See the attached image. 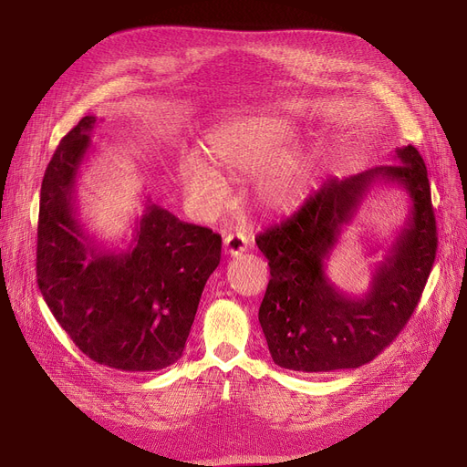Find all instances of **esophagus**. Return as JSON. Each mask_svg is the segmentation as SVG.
Wrapping results in <instances>:
<instances>
[{"label":"esophagus","mask_w":467,"mask_h":467,"mask_svg":"<svg viewBox=\"0 0 467 467\" xmlns=\"http://www.w3.org/2000/svg\"><path fill=\"white\" fill-rule=\"evenodd\" d=\"M248 236L244 234V233H233V234H229L227 238H225V242H223V250H225V254L227 255H231V257H236V255H240V254H244L248 250Z\"/></svg>","instance_id":"obj_1"}]
</instances>
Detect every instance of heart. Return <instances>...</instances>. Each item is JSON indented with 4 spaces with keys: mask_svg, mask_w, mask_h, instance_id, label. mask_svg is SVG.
Instances as JSON below:
<instances>
[{
    "mask_svg": "<svg viewBox=\"0 0 467 467\" xmlns=\"http://www.w3.org/2000/svg\"><path fill=\"white\" fill-rule=\"evenodd\" d=\"M296 136V125L285 117H244L212 130L206 138V153L217 168L254 174L280 159ZM180 182L189 199L202 210L217 208L227 196L225 180L201 159L185 157L182 161ZM310 187V166L299 157H284L259 180L261 199L282 212L299 206Z\"/></svg>",
    "mask_w": 467,
    "mask_h": 467,
    "instance_id": "1",
    "label": "heart"
}]
</instances>
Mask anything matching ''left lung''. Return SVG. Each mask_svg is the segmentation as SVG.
Returning <instances> with one entry per match:
<instances>
[{
	"label": "left lung",
	"mask_w": 467,
	"mask_h": 467,
	"mask_svg": "<svg viewBox=\"0 0 467 467\" xmlns=\"http://www.w3.org/2000/svg\"><path fill=\"white\" fill-rule=\"evenodd\" d=\"M396 159L398 164L327 180L296 213L255 238L271 266L259 324L275 363L284 369H356L375 359L419 306L435 261V213L428 170L416 147H400ZM379 181L403 186L411 210L370 289L350 298L327 278L325 259Z\"/></svg>",
	"instance_id": "left-lung-1"
}]
</instances>
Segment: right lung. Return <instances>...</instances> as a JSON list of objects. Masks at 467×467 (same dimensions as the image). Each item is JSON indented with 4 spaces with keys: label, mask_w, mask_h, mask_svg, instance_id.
<instances>
[{
    "label": "right lung",
    "mask_w": 467,
    "mask_h": 467,
    "mask_svg": "<svg viewBox=\"0 0 467 467\" xmlns=\"http://www.w3.org/2000/svg\"><path fill=\"white\" fill-rule=\"evenodd\" d=\"M96 117H83L48 162L39 201L37 285L57 322L92 361L129 373L176 363L202 289L221 259V236L147 199L132 242L104 250L78 215L76 182Z\"/></svg>",
    "instance_id": "obj_1"
}]
</instances>
